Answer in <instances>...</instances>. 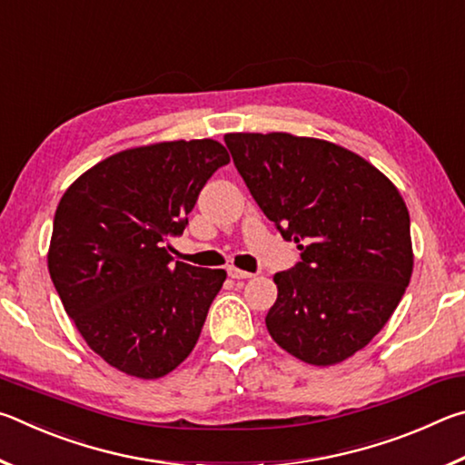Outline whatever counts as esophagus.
Wrapping results in <instances>:
<instances>
[{
	"mask_svg": "<svg viewBox=\"0 0 465 465\" xmlns=\"http://www.w3.org/2000/svg\"><path fill=\"white\" fill-rule=\"evenodd\" d=\"M227 274H230V277H232V279H235V281L252 279V277H254V274H252V272H248V271H240V269H235V266H227Z\"/></svg>",
	"mask_w": 465,
	"mask_h": 465,
	"instance_id": "obj_1",
	"label": "esophagus"
}]
</instances>
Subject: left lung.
<instances>
[{
	"instance_id": "obj_1",
	"label": "left lung",
	"mask_w": 465,
	"mask_h": 465,
	"mask_svg": "<svg viewBox=\"0 0 465 465\" xmlns=\"http://www.w3.org/2000/svg\"><path fill=\"white\" fill-rule=\"evenodd\" d=\"M225 145L262 213L302 258L274 274L266 328L312 365L355 355L411 282V215L398 188L363 157L289 133H230Z\"/></svg>"
}]
</instances>
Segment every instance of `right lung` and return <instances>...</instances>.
Segmentation results:
<instances>
[{
  "label": "right lung",
  "mask_w": 465,
  "mask_h": 465,
  "mask_svg": "<svg viewBox=\"0 0 465 465\" xmlns=\"http://www.w3.org/2000/svg\"><path fill=\"white\" fill-rule=\"evenodd\" d=\"M230 163L213 139L168 141L106 157L67 188L53 222L49 272L90 349L143 380L191 355L225 281L222 269L172 264L196 199Z\"/></svg>",
  "instance_id": "add662e5"
}]
</instances>
